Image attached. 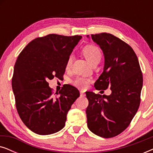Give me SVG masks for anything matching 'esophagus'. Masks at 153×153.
<instances>
[{
  "mask_svg": "<svg viewBox=\"0 0 153 153\" xmlns=\"http://www.w3.org/2000/svg\"><path fill=\"white\" fill-rule=\"evenodd\" d=\"M80 95H81V97H84L85 96V94L84 93V92H83V91H81L80 92Z\"/></svg>",
  "mask_w": 153,
  "mask_h": 153,
  "instance_id": "1",
  "label": "esophagus"
}]
</instances>
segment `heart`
I'll use <instances>...</instances> for the list:
<instances>
[{
    "instance_id": "heart-1",
    "label": "heart",
    "mask_w": 153,
    "mask_h": 153,
    "mask_svg": "<svg viewBox=\"0 0 153 153\" xmlns=\"http://www.w3.org/2000/svg\"><path fill=\"white\" fill-rule=\"evenodd\" d=\"M83 55L85 58L91 62L92 65L95 63H99L102 59V51L97 46L93 45H86L83 47L82 50ZM73 56L72 55H70L68 58L66 62V68H70L71 65L72 63ZM91 82V79L85 78L84 76H78L75 78L72 81V83L76 86L80 88H84L87 86L88 84Z\"/></svg>"
}]
</instances>
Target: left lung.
<instances>
[{
	"instance_id": "8db88e82",
	"label": "left lung",
	"mask_w": 153,
	"mask_h": 153,
	"mask_svg": "<svg viewBox=\"0 0 153 153\" xmlns=\"http://www.w3.org/2000/svg\"><path fill=\"white\" fill-rule=\"evenodd\" d=\"M91 38L105 58L103 72L94 86L98 91L110 88L111 94L102 96L85 92L88 127L96 135L111 138L127 128L139 109L143 74L137 56L128 44L106 33L91 35Z\"/></svg>"
}]
</instances>
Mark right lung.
<instances>
[{
	"instance_id": "right-lung-1",
	"label": "right lung",
	"mask_w": 153,
	"mask_h": 153,
	"mask_svg": "<svg viewBox=\"0 0 153 153\" xmlns=\"http://www.w3.org/2000/svg\"><path fill=\"white\" fill-rule=\"evenodd\" d=\"M81 38L57 34L37 37L17 57L12 79L16 108L25 125L37 134L63 128L68 111L80 95L70 84L53 94L48 81L63 76L68 58Z\"/></svg>"
}]
</instances>
